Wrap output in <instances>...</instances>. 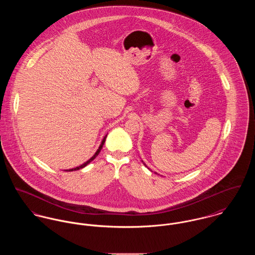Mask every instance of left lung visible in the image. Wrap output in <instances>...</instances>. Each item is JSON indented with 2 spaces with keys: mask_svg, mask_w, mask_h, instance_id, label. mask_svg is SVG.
Returning a JSON list of instances; mask_svg holds the SVG:
<instances>
[{
  "mask_svg": "<svg viewBox=\"0 0 255 255\" xmlns=\"http://www.w3.org/2000/svg\"><path fill=\"white\" fill-rule=\"evenodd\" d=\"M143 164H144V163H143ZM144 165H145V164H144ZM148 169H149V168H148Z\"/></svg>",
  "mask_w": 255,
  "mask_h": 255,
  "instance_id": "left-lung-1",
  "label": "left lung"
}]
</instances>
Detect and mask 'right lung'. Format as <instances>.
I'll return each instance as SVG.
<instances>
[{"instance_id": "right-lung-1", "label": "right lung", "mask_w": 255, "mask_h": 255, "mask_svg": "<svg viewBox=\"0 0 255 255\" xmlns=\"http://www.w3.org/2000/svg\"><path fill=\"white\" fill-rule=\"evenodd\" d=\"M107 136H108V135H106V136L104 137V139H103V141H102V142H101V144H100V146H99L98 150L96 151V153H95V154H94V155H93V156H92V157H91V158H90L89 160H87L86 162H84L83 164H81V165H80V166H78V167H75V168H71V169L65 170V171H75V170H79L81 169V168H84V167H85V166H87V165H88V164H89V163H90L91 161H93V160H94V159H95V158H96V157L98 156V154L100 153L101 149L103 148V145H104V143H105V141H106V139H107Z\"/></svg>"}]
</instances>
